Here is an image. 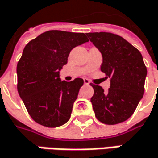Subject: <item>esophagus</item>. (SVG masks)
<instances>
[{
    "instance_id": "obj_1",
    "label": "esophagus",
    "mask_w": 158,
    "mask_h": 158,
    "mask_svg": "<svg viewBox=\"0 0 158 158\" xmlns=\"http://www.w3.org/2000/svg\"><path fill=\"white\" fill-rule=\"evenodd\" d=\"M89 83H90V81H89L88 79H84V84H86V85H89Z\"/></svg>"
}]
</instances>
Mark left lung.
Here are the masks:
<instances>
[{"label": "left lung", "instance_id": "left-lung-1", "mask_svg": "<svg viewBox=\"0 0 158 158\" xmlns=\"http://www.w3.org/2000/svg\"><path fill=\"white\" fill-rule=\"evenodd\" d=\"M87 35L102 53L101 70L111 83L107 92L91 84L94 95L90 101L96 117L109 125L123 123L132 115L143 98L147 68L142 55L120 35L106 32L87 33Z\"/></svg>", "mask_w": 158, "mask_h": 158}]
</instances>
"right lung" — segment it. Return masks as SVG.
<instances>
[{"mask_svg": "<svg viewBox=\"0 0 158 158\" xmlns=\"http://www.w3.org/2000/svg\"><path fill=\"white\" fill-rule=\"evenodd\" d=\"M88 42L84 33L50 30L31 40L17 65L18 92L29 115L45 127H59L70 118L83 79L67 82L60 70L70 51Z\"/></svg>", "mask_w": 158, "mask_h": 158, "instance_id": "add662e5", "label": "right lung"}]
</instances>
